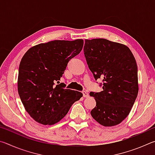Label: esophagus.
I'll use <instances>...</instances> for the list:
<instances>
[{
    "label": "esophagus",
    "instance_id": "1",
    "mask_svg": "<svg viewBox=\"0 0 155 155\" xmlns=\"http://www.w3.org/2000/svg\"><path fill=\"white\" fill-rule=\"evenodd\" d=\"M82 93L83 94V97H85V98H88V97H89V94L87 92V91H82Z\"/></svg>",
    "mask_w": 155,
    "mask_h": 155
}]
</instances>
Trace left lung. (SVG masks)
<instances>
[{
  "label": "left lung",
  "instance_id": "8db88e82",
  "mask_svg": "<svg viewBox=\"0 0 155 155\" xmlns=\"http://www.w3.org/2000/svg\"><path fill=\"white\" fill-rule=\"evenodd\" d=\"M84 54L95 79H103V90L90 94L96 102L91 116L104 127L120 124L129 114L139 91L134 55L127 46L103 38L85 40Z\"/></svg>",
  "mask_w": 155,
  "mask_h": 155
}]
</instances>
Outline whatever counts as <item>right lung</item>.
Here are the masks:
<instances>
[{
  "label": "right lung",
  "instance_id": "1",
  "mask_svg": "<svg viewBox=\"0 0 155 155\" xmlns=\"http://www.w3.org/2000/svg\"><path fill=\"white\" fill-rule=\"evenodd\" d=\"M83 40H54L30 48L21 59L18 91L25 110L35 122L53 125L66 115L79 91L59 83L68 61L82 51Z\"/></svg>",
  "mask_w": 155,
  "mask_h": 155
}]
</instances>
